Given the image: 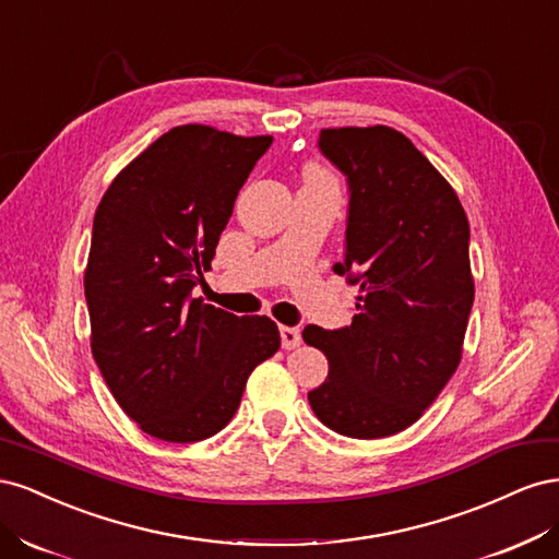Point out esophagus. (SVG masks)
<instances>
[{"label": "esophagus", "instance_id": "obj_1", "mask_svg": "<svg viewBox=\"0 0 559 559\" xmlns=\"http://www.w3.org/2000/svg\"><path fill=\"white\" fill-rule=\"evenodd\" d=\"M280 335H282V347L284 349H296L302 343L300 331L296 326H280Z\"/></svg>", "mask_w": 559, "mask_h": 559}]
</instances>
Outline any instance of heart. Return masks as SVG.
Segmentation results:
<instances>
[{
	"label": "heart",
	"mask_w": 559,
	"mask_h": 559,
	"mask_svg": "<svg viewBox=\"0 0 559 559\" xmlns=\"http://www.w3.org/2000/svg\"><path fill=\"white\" fill-rule=\"evenodd\" d=\"M308 179H326L324 175H319L317 170H310V175H308Z\"/></svg>",
	"instance_id": "obj_1"
}]
</instances>
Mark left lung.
<instances>
[{
    "instance_id": "left-lung-1",
    "label": "left lung",
    "mask_w": 559,
    "mask_h": 559,
    "mask_svg": "<svg viewBox=\"0 0 559 559\" xmlns=\"http://www.w3.org/2000/svg\"><path fill=\"white\" fill-rule=\"evenodd\" d=\"M319 151L347 179L345 259L357 314L343 329L302 331L326 354L329 378L308 394L335 433L408 429L462 359L473 306L468 218L441 173L394 128H331Z\"/></svg>"
}]
</instances>
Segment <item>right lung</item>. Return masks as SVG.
Returning a JSON list of instances; mask_svg holds the SVG:
<instances>
[{"label":"right lung","instance_id":"add662e5","mask_svg":"<svg viewBox=\"0 0 559 559\" xmlns=\"http://www.w3.org/2000/svg\"><path fill=\"white\" fill-rule=\"evenodd\" d=\"M273 144L179 126L121 170L97 205L86 277L91 347L114 399L148 436L195 443L240 408L253 368L280 349L267 317H238L193 286L235 198Z\"/></svg>","mask_w":559,"mask_h":559}]
</instances>
